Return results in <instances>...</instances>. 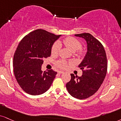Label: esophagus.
<instances>
[{"label":"esophagus","instance_id":"esophagus-1","mask_svg":"<svg viewBox=\"0 0 121 121\" xmlns=\"http://www.w3.org/2000/svg\"><path fill=\"white\" fill-rule=\"evenodd\" d=\"M58 73L59 74H63V73H64V72H62V71H59V72H58Z\"/></svg>","mask_w":121,"mask_h":121}]
</instances>
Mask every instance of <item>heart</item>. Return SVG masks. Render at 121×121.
<instances>
[{
    "label": "heart",
    "instance_id": "1",
    "mask_svg": "<svg viewBox=\"0 0 121 121\" xmlns=\"http://www.w3.org/2000/svg\"><path fill=\"white\" fill-rule=\"evenodd\" d=\"M62 43L64 46L70 49L72 52H75L77 50L79 49L82 47V43L81 42L78 40V39L74 38L73 37H68L62 40V42H55L51 48V53L52 55H56L59 52L60 48V43ZM81 54V53H79ZM57 66L59 68L65 69L68 66V62L66 61L63 60H60L57 61L56 62Z\"/></svg>",
    "mask_w": 121,
    "mask_h": 121
}]
</instances>
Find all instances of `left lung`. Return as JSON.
Instances as JSON below:
<instances>
[{
  "label": "left lung",
  "instance_id": "8db88e82",
  "mask_svg": "<svg viewBox=\"0 0 121 121\" xmlns=\"http://www.w3.org/2000/svg\"><path fill=\"white\" fill-rule=\"evenodd\" d=\"M87 42V53L79 68L83 71L81 77L71 74V79L66 87L73 97L85 99L97 92L105 78L107 72V59L105 51L100 42L90 33L75 34Z\"/></svg>",
  "mask_w": 121,
  "mask_h": 121
}]
</instances>
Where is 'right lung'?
<instances>
[{
	"label": "right lung",
	"mask_w": 121,
	"mask_h": 121,
	"mask_svg": "<svg viewBox=\"0 0 121 121\" xmlns=\"http://www.w3.org/2000/svg\"><path fill=\"white\" fill-rule=\"evenodd\" d=\"M43 30L31 32L20 41L13 57V72L17 82L25 92L39 95L51 87L57 72H43V59L51 54L54 42L60 37Z\"/></svg>",
	"instance_id": "right-lung-1"
}]
</instances>
